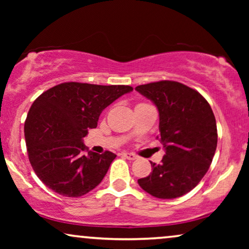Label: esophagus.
Masks as SVG:
<instances>
[{"instance_id": "esophagus-1", "label": "esophagus", "mask_w": 249, "mask_h": 249, "mask_svg": "<svg viewBox=\"0 0 249 249\" xmlns=\"http://www.w3.org/2000/svg\"><path fill=\"white\" fill-rule=\"evenodd\" d=\"M121 155L124 156V158H125V159L131 160V161H134V160L137 159V156H136L135 154H132V153H127V152H124V153H122Z\"/></svg>"}]
</instances>
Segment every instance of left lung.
I'll return each instance as SVG.
<instances>
[{
    "instance_id": "left-lung-1",
    "label": "left lung",
    "mask_w": 249,
    "mask_h": 249,
    "mask_svg": "<svg viewBox=\"0 0 249 249\" xmlns=\"http://www.w3.org/2000/svg\"><path fill=\"white\" fill-rule=\"evenodd\" d=\"M159 110L158 139L165 155L153 171L138 179L149 195L177 198L195 188L212 163L217 144L216 122L209 102L178 81L162 80L136 87Z\"/></svg>"
}]
</instances>
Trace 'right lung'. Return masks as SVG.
<instances>
[{"label":"right lung","mask_w":249,"mask_h":249,"mask_svg":"<svg viewBox=\"0 0 249 249\" xmlns=\"http://www.w3.org/2000/svg\"><path fill=\"white\" fill-rule=\"evenodd\" d=\"M130 91L124 85L72 81L36 98L25 122V139L30 164L44 185L67 197H80L100 185L117 155L85 154L84 137L97 127L105 107Z\"/></svg>","instance_id":"add662e5"}]
</instances>
